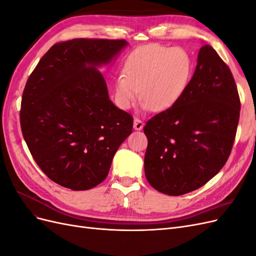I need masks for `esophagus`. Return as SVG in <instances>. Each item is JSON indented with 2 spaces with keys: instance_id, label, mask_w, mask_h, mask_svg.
<instances>
[{
  "instance_id": "obj_1",
  "label": "esophagus",
  "mask_w": 256,
  "mask_h": 256,
  "mask_svg": "<svg viewBox=\"0 0 256 256\" xmlns=\"http://www.w3.org/2000/svg\"><path fill=\"white\" fill-rule=\"evenodd\" d=\"M143 127H144V122L141 120L134 118V128L136 130H142Z\"/></svg>"
}]
</instances>
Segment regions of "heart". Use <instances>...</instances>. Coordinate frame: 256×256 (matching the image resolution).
I'll list each match as a JSON object with an SVG mask.
<instances>
[{
	"label": "heart",
	"mask_w": 256,
	"mask_h": 256,
	"mask_svg": "<svg viewBox=\"0 0 256 256\" xmlns=\"http://www.w3.org/2000/svg\"><path fill=\"white\" fill-rule=\"evenodd\" d=\"M193 60L180 47L152 44L138 48L128 56L124 74L114 79L118 104L129 109L140 97L145 109L164 111L182 96L191 80Z\"/></svg>",
	"instance_id": "b5f03b06"
}]
</instances>
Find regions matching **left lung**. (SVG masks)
I'll return each instance as SVG.
<instances>
[{"label":"left lung","mask_w":256,"mask_h":256,"mask_svg":"<svg viewBox=\"0 0 256 256\" xmlns=\"http://www.w3.org/2000/svg\"><path fill=\"white\" fill-rule=\"evenodd\" d=\"M239 113L233 74L212 46L204 44L182 96L144 127L147 182L174 196L202 187L228 161Z\"/></svg>","instance_id":"1"}]
</instances>
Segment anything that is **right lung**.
<instances>
[{"label":"right lung","instance_id":"obj_1","mask_svg":"<svg viewBox=\"0 0 256 256\" xmlns=\"http://www.w3.org/2000/svg\"><path fill=\"white\" fill-rule=\"evenodd\" d=\"M125 40L76 38L56 44L28 76L20 124L36 164L74 191L102 182L134 118L109 98L98 67L110 64Z\"/></svg>","mask_w":256,"mask_h":256}]
</instances>
